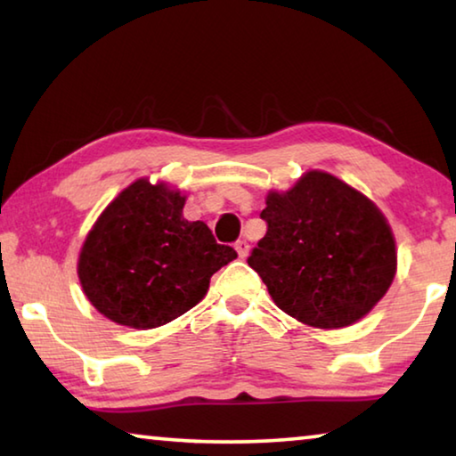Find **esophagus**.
<instances>
[{"instance_id": "34e87169", "label": "esophagus", "mask_w": 456, "mask_h": 456, "mask_svg": "<svg viewBox=\"0 0 456 456\" xmlns=\"http://www.w3.org/2000/svg\"><path fill=\"white\" fill-rule=\"evenodd\" d=\"M235 249H237V253H239V257L245 259L247 253H249V243H247L245 239H239V241L235 243Z\"/></svg>"}]
</instances>
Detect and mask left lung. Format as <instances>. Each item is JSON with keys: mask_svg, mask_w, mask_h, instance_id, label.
Masks as SVG:
<instances>
[{"mask_svg": "<svg viewBox=\"0 0 456 456\" xmlns=\"http://www.w3.org/2000/svg\"><path fill=\"white\" fill-rule=\"evenodd\" d=\"M267 233L247 257L275 305L322 330L346 328L372 310L396 273V243L380 209L328 173H305L272 191Z\"/></svg>", "mask_w": 456, "mask_h": 456, "instance_id": "left-lung-1", "label": "left lung"}]
</instances>
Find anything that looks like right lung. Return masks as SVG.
<instances>
[{"mask_svg": "<svg viewBox=\"0 0 456 456\" xmlns=\"http://www.w3.org/2000/svg\"><path fill=\"white\" fill-rule=\"evenodd\" d=\"M184 199L165 183L138 179L94 223L78 277L108 320L136 330L165 326L195 307L211 275L237 257L203 221L183 217Z\"/></svg>", "mask_w": 456, "mask_h": 456, "instance_id": "obj_1", "label": "right lung"}]
</instances>
